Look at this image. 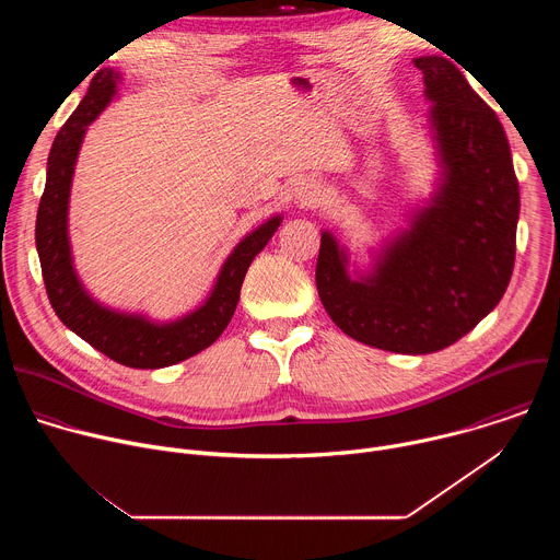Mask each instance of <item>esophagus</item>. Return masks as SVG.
I'll return each instance as SVG.
<instances>
[{
	"label": "esophagus",
	"mask_w": 560,
	"mask_h": 560,
	"mask_svg": "<svg viewBox=\"0 0 560 560\" xmlns=\"http://www.w3.org/2000/svg\"><path fill=\"white\" fill-rule=\"evenodd\" d=\"M294 201L301 208H314L318 201H322V186H318L314 179H305L294 188Z\"/></svg>",
	"instance_id": "1"
}]
</instances>
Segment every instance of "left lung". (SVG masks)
<instances>
[{
    "mask_svg": "<svg viewBox=\"0 0 560 560\" xmlns=\"http://www.w3.org/2000/svg\"><path fill=\"white\" fill-rule=\"evenodd\" d=\"M415 66L434 104V197L381 250L372 275H348V255L330 232L316 259V290L332 322L348 337L398 354L439 352L497 307L514 270L521 208L494 110L445 57H419Z\"/></svg>",
    "mask_w": 560,
    "mask_h": 560,
    "instance_id": "left-lung-1",
    "label": "left lung"
}]
</instances>
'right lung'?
<instances>
[{
  "label": "right lung",
  "instance_id": "1",
  "mask_svg": "<svg viewBox=\"0 0 560 560\" xmlns=\"http://www.w3.org/2000/svg\"><path fill=\"white\" fill-rule=\"evenodd\" d=\"M119 74L110 68L100 70L86 97L61 126L48 154L46 188L37 210L35 244L42 264L46 294L61 324L82 337L108 359L137 370L168 368L195 357L212 346L238 303L244 277L253 259L266 248L277 232L281 214L253 230L225 259L217 283L201 307L171 324L148 322L141 314L115 312L97 303L79 281L68 242V197L79 148L86 128L108 106L117 91Z\"/></svg>",
  "mask_w": 560,
  "mask_h": 560
}]
</instances>
